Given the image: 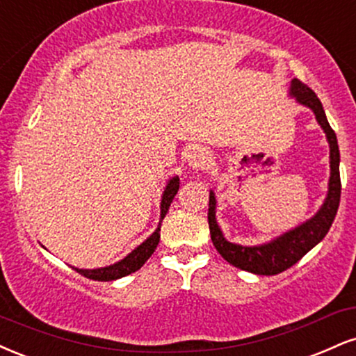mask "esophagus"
<instances>
[{
    "instance_id": "esophagus-1",
    "label": "esophagus",
    "mask_w": 356,
    "mask_h": 356,
    "mask_svg": "<svg viewBox=\"0 0 356 356\" xmlns=\"http://www.w3.org/2000/svg\"><path fill=\"white\" fill-rule=\"evenodd\" d=\"M188 161H190V165L193 166V168L203 170L207 168L208 163H210V153H208L207 149L193 148L190 154H188Z\"/></svg>"
}]
</instances>
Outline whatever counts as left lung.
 Masks as SVG:
<instances>
[{"label": "left lung", "instance_id": "obj_1", "mask_svg": "<svg viewBox=\"0 0 356 356\" xmlns=\"http://www.w3.org/2000/svg\"><path fill=\"white\" fill-rule=\"evenodd\" d=\"M290 96H293L298 103L305 104L315 113V118L323 128L330 145V181L328 193L325 203L315 216L307 220L290 232L283 233L282 236L275 238L265 245L258 246H241L229 243L223 236L221 229L216 223V198L215 193L210 191V207H208V223H210V235L215 248L218 250L221 257L229 265L236 268L250 271L254 275H278L293 266L300 261L315 245L323 240L332 227L333 220L338 211L341 195L340 181V149H338L337 135L330 127L327 115H325L321 102L316 98L315 91L308 88L300 79H291Z\"/></svg>", "mask_w": 356, "mask_h": 356}]
</instances>
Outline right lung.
Instances as JSON below:
<instances>
[{"label":"right lung","instance_id":"obj_1","mask_svg":"<svg viewBox=\"0 0 356 356\" xmlns=\"http://www.w3.org/2000/svg\"><path fill=\"white\" fill-rule=\"evenodd\" d=\"M178 188H179V178L173 177L171 179H168L166 183L165 191H163L161 196V215H160V223H158V228L154 229L153 235L141 243L140 246H136L128 257H124L123 260L115 263V265L110 266H104V268H96V270H81V268H74L78 271L79 275L83 277L95 280V282H111V280H118L127 277V275L135 273L136 270H140L141 266L145 265V261L152 257L154 250H156L158 243H160V228H161V221L165 218V215L168 213V208L171 202H173L175 195L178 193Z\"/></svg>","mask_w":356,"mask_h":356}]
</instances>
